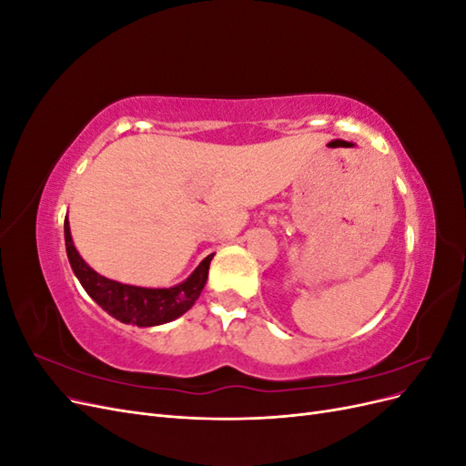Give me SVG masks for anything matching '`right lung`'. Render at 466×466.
Returning a JSON list of instances; mask_svg holds the SVG:
<instances>
[{
	"instance_id": "add662e5",
	"label": "right lung",
	"mask_w": 466,
	"mask_h": 466,
	"mask_svg": "<svg viewBox=\"0 0 466 466\" xmlns=\"http://www.w3.org/2000/svg\"><path fill=\"white\" fill-rule=\"evenodd\" d=\"M64 237L69 264H72V270L77 276L83 289H86L91 295V299L98 307H103L108 315H112L120 322L136 324V327H157V324L171 322L180 315H185L194 305V301L200 298L208 279L209 262L214 258V255L206 257L200 262V266L196 268L182 284L175 288H137L126 286L120 284V281L96 274L76 250L72 233H69L67 218L64 221Z\"/></svg>"
}]
</instances>
